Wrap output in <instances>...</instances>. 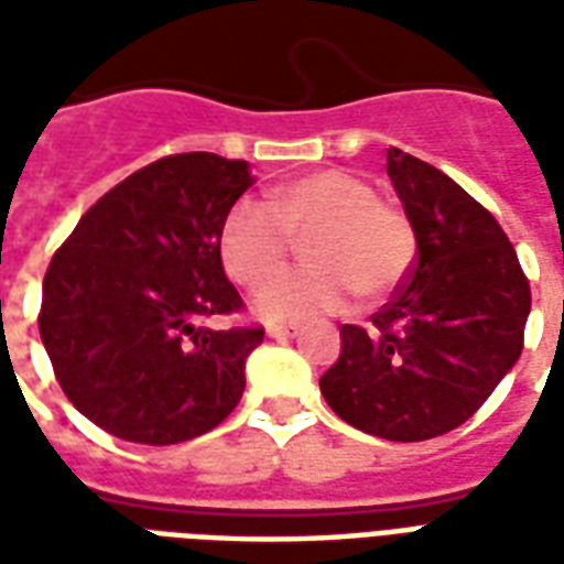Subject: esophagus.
Masks as SVG:
<instances>
[{"label": "esophagus", "instance_id": "1", "mask_svg": "<svg viewBox=\"0 0 564 564\" xmlns=\"http://www.w3.org/2000/svg\"><path fill=\"white\" fill-rule=\"evenodd\" d=\"M265 332H269V338H295L299 326H293V323H269Z\"/></svg>", "mask_w": 564, "mask_h": 564}]
</instances>
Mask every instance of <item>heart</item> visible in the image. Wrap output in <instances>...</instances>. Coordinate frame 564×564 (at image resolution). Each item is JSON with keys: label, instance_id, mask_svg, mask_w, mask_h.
<instances>
[{"label": "heart", "instance_id": "heart-1", "mask_svg": "<svg viewBox=\"0 0 564 564\" xmlns=\"http://www.w3.org/2000/svg\"><path fill=\"white\" fill-rule=\"evenodd\" d=\"M303 241L307 267L273 276ZM220 257L232 281L259 286V317L302 319L344 307L350 293L378 302L392 293L416 257V232L408 210L378 198L366 177L344 169H319L271 186L262 205L235 202L220 226Z\"/></svg>", "mask_w": 564, "mask_h": 564}]
</instances>
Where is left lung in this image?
Returning a JSON list of instances; mask_svg holds the SVG:
<instances>
[{
    "instance_id": "left-lung-1",
    "label": "left lung",
    "mask_w": 564,
    "mask_h": 564,
    "mask_svg": "<svg viewBox=\"0 0 564 564\" xmlns=\"http://www.w3.org/2000/svg\"><path fill=\"white\" fill-rule=\"evenodd\" d=\"M416 259L371 326H341L319 392L344 423L387 441L447 435L522 354L532 307L517 250L489 210L435 165L387 150Z\"/></svg>"
}]
</instances>
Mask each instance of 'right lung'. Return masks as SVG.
<instances>
[{
    "mask_svg": "<svg viewBox=\"0 0 564 564\" xmlns=\"http://www.w3.org/2000/svg\"><path fill=\"white\" fill-rule=\"evenodd\" d=\"M253 177L245 160L172 153L93 205L56 247L39 332L66 399L135 444H181L220 425L245 392L265 329L241 314L220 226Z\"/></svg>",
    "mask_w": 564,
    "mask_h": 564,
    "instance_id": "right-lung-1",
    "label": "right lung"
}]
</instances>
